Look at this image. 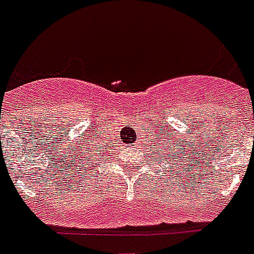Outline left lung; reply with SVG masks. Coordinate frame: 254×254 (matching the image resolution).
<instances>
[{"instance_id": "obj_1", "label": "left lung", "mask_w": 254, "mask_h": 254, "mask_svg": "<svg viewBox=\"0 0 254 254\" xmlns=\"http://www.w3.org/2000/svg\"><path fill=\"white\" fill-rule=\"evenodd\" d=\"M176 137L173 136V133L170 135H164V137H159V135L156 136L155 141H153V147L149 145L152 148H157L159 149V155L152 156V161L153 164H157V165H164V164H168V165H173V168H177V164L180 163V165H185L182 160H185L184 156H186V152L184 154L183 152L186 151L185 148H180L181 145H178L176 141H174ZM185 145H188L186 141H184ZM180 169H184V168H180ZM172 174V173H170Z\"/></svg>"}]
</instances>
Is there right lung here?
Wrapping results in <instances>:
<instances>
[{
  "mask_svg": "<svg viewBox=\"0 0 254 254\" xmlns=\"http://www.w3.org/2000/svg\"><path fill=\"white\" fill-rule=\"evenodd\" d=\"M88 143H85V147H80L81 148H85L84 152L81 153V157L80 160H78V162H76L77 165H80V168H82L84 170H88L89 168H92L93 165H97V162H94V156L95 153H97V148L98 147H102V144L99 143V141H97V143H93V140H86ZM99 143V146H97L96 144ZM80 153V152H78ZM76 159V157H74ZM98 161V160H97ZM101 165V164H99ZM94 168V166H93ZM95 169V168H94Z\"/></svg>",
  "mask_w": 254,
  "mask_h": 254,
  "instance_id": "obj_1",
  "label": "right lung"
}]
</instances>
